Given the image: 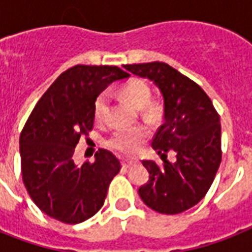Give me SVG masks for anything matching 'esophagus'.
Wrapping results in <instances>:
<instances>
[{"instance_id": "1", "label": "esophagus", "mask_w": 252, "mask_h": 252, "mask_svg": "<svg viewBox=\"0 0 252 252\" xmlns=\"http://www.w3.org/2000/svg\"><path fill=\"white\" fill-rule=\"evenodd\" d=\"M136 162H137V161H134V159H123L122 166L124 168H128V167H130L132 165H134Z\"/></svg>"}]
</instances>
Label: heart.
Here are the masks:
<instances>
[{"label":"heart","instance_id":"b5f03b06","mask_svg":"<svg viewBox=\"0 0 252 252\" xmlns=\"http://www.w3.org/2000/svg\"><path fill=\"white\" fill-rule=\"evenodd\" d=\"M123 95L133 107L141 110L145 108L150 102L149 86L141 80H132L123 87ZM107 107V94L103 93L96 98L94 103V116L96 120H100ZM153 112V108H149V114ZM148 137V130L144 126H130L120 128L110 138V146L120 153L132 154L140 149V146Z\"/></svg>","mask_w":252,"mask_h":252}]
</instances>
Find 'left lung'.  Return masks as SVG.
Returning a JSON list of instances; mask_svg holds the SVG:
<instances>
[{"label":"left lung","mask_w":252,"mask_h":252,"mask_svg":"<svg viewBox=\"0 0 252 252\" xmlns=\"http://www.w3.org/2000/svg\"><path fill=\"white\" fill-rule=\"evenodd\" d=\"M134 76L152 81L163 98V123L152 146L163 161H144L148 183L138 188L141 200L153 211L178 215L203 199L221 163V124L204 90L165 63L124 65ZM171 150L175 162L163 156Z\"/></svg>","instance_id":"1"}]
</instances>
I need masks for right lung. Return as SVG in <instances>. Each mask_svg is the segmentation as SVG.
<instances>
[{"label": "right lung", "instance_id": "1", "mask_svg": "<svg viewBox=\"0 0 252 252\" xmlns=\"http://www.w3.org/2000/svg\"><path fill=\"white\" fill-rule=\"evenodd\" d=\"M118 66L76 65L39 99L19 137L22 176L32 201L45 215L80 223L96 213L120 162L108 150L94 163L77 165L73 156L81 136L94 126V103L112 82L128 78Z\"/></svg>", "mask_w": 252, "mask_h": 252}]
</instances>
